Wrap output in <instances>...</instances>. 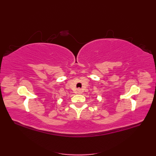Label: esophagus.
Returning a JSON list of instances; mask_svg holds the SVG:
<instances>
[{
  "label": "esophagus",
  "instance_id": "34e87169",
  "mask_svg": "<svg viewBox=\"0 0 156 156\" xmlns=\"http://www.w3.org/2000/svg\"><path fill=\"white\" fill-rule=\"evenodd\" d=\"M81 93H82V90L80 88H78L77 89V94H81Z\"/></svg>",
  "mask_w": 156,
  "mask_h": 156
}]
</instances>
